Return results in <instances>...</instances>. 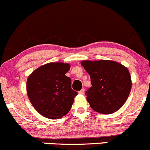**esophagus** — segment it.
<instances>
[{
  "label": "esophagus",
  "instance_id": "1",
  "mask_svg": "<svg viewBox=\"0 0 150 150\" xmlns=\"http://www.w3.org/2000/svg\"><path fill=\"white\" fill-rule=\"evenodd\" d=\"M84 89H83V88H82L81 90H80L79 91V94H84Z\"/></svg>",
  "mask_w": 150,
  "mask_h": 150
}]
</instances>
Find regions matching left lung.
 Instances as JSON below:
<instances>
[{"instance_id": "obj_1", "label": "left lung", "mask_w": 150, "mask_h": 150, "mask_svg": "<svg viewBox=\"0 0 150 150\" xmlns=\"http://www.w3.org/2000/svg\"><path fill=\"white\" fill-rule=\"evenodd\" d=\"M81 64L91 78L92 86L86 94L93 110L109 114L120 109L132 88L131 76L127 67L110 60H85Z\"/></svg>"}]
</instances>
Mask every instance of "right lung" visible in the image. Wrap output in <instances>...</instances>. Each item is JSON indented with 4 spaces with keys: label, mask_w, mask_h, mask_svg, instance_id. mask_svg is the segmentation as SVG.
I'll list each match as a JSON object with an SVG mask.
<instances>
[{
    "label": "right lung",
    "mask_w": 150,
    "mask_h": 150,
    "mask_svg": "<svg viewBox=\"0 0 150 150\" xmlns=\"http://www.w3.org/2000/svg\"><path fill=\"white\" fill-rule=\"evenodd\" d=\"M69 70V64L49 63L38 67L28 77V99L43 117L58 120L70 111L78 93L72 89L71 80L65 75Z\"/></svg>",
    "instance_id": "1"
}]
</instances>
